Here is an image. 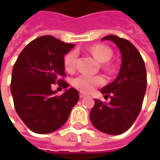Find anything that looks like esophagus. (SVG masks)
Instances as JSON below:
<instances>
[{
	"label": "esophagus",
	"instance_id": "1",
	"mask_svg": "<svg viewBox=\"0 0 160 160\" xmlns=\"http://www.w3.org/2000/svg\"><path fill=\"white\" fill-rule=\"evenodd\" d=\"M79 96H80V98H83V97H85V94L84 93H83V92H80V94H79Z\"/></svg>",
	"mask_w": 160,
	"mask_h": 160
}]
</instances>
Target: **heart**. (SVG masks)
I'll list each match as a JSON object with an SVG mask.
<instances>
[{
    "instance_id": "b5f03b06",
    "label": "heart",
    "mask_w": 160,
    "mask_h": 160,
    "mask_svg": "<svg viewBox=\"0 0 160 160\" xmlns=\"http://www.w3.org/2000/svg\"><path fill=\"white\" fill-rule=\"evenodd\" d=\"M90 52L97 60L105 62L103 64L104 68L111 69L112 65L108 62V60L112 58L113 52L109 47L104 44H95L90 48ZM77 57V52L75 51H72L65 56L64 67L66 70L71 72L76 68ZM104 83L105 80L101 76H91L88 74H81L75 77L72 81L73 85L82 92H91L96 87L104 84Z\"/></svg>"
}]
</instances>
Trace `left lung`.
Masks as SVG:
<instances>
[{
	"mask_svg": "<svg viewBox=\"0 0 160 160\" xmlns=\"http://www.w3.org/2000/svg\"><path fill=\"white\" fill-rule=\"evenodd\" d=\"M102 40L112 41L118 47L122 63L118 77L101 91L105 97L110 98V102L95 100L90 118L99 131L118 135L132 126L142 109L147 73L143 58L131 42L113 34Z\"/></svg>",
	"mask_w": 160,
	"mask_h": 160,
	"instance_id": "1",
	"label": "left lung"
}]
</instances>
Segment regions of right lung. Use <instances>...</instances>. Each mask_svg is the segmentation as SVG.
I'll return each instance as SVG.
<instances>
[{"label":"right lung","instance_id":"right-lung-1","mask_svg":"<svg viewBox=\"0 0 160 160\" xmlns=\"http://www.w3.org/2000/svg\"><path fill=\"white\" fill-rule=\"evenodd\" d=\"M75 44L51 35L41 36L24 48L16 60L10 91L16 111L30 130L44 134L54 132L67 122L79 100L77 90H67L62 95L52 90L58 83L67 88L64 55Z\"/></svg>","mask_w":160,"mask_h":160}]
</instances>
